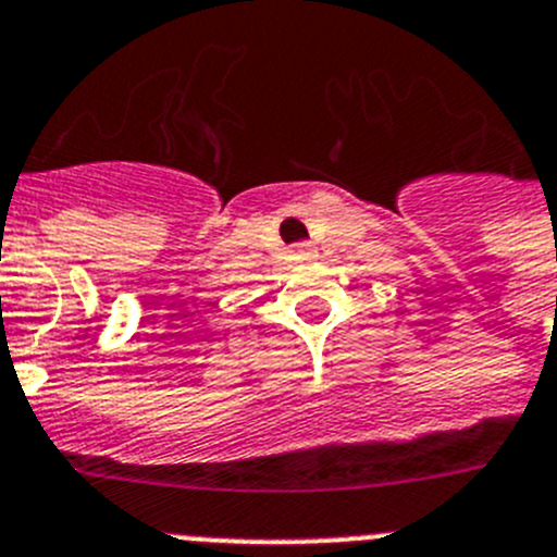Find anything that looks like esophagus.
I'll return each instance as SVG.
<instances>
[{
    "label": "esophagus",
    "instance_id": "1",
    "mask_svg": "<svg viewBox=\"0 0 557 557\" xmlns=\"http://www.w3.org/2000/svg\"><path fill=\"white\" fill-rule=\"evenodd\" d=\"M297 252H299V255H310V252H313V247H310V244H299Z\"/></svg>",
    "mask_w": 557,
    "mask_h": 557
}]
</instances>
